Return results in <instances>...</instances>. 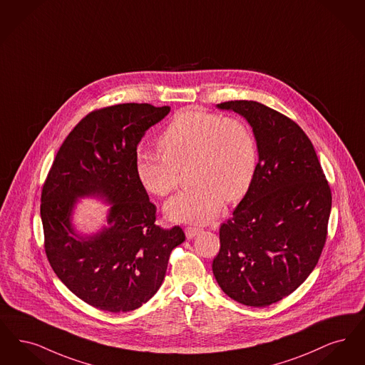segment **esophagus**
<instances>
[{
  "mask_svg": "<svg viewBox=\"0 0 365 365\" xmlns=\"http://www.w3.org/2000/svg\"><path fill=\"white\" fill-rule=\"evenodd\" d=\"M202 229L200 227H196V226H188L187 229H185V235H187V238H193L199 232H200Z\"/></svg>",
  "mask_w": 365,
  "mask_h": 365,
  "instance_id": "34e87169",
  "label": "esophagus"
}]
</instances>
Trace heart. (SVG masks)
<instances>
[{"mask_svg":"<svg viewBox=\"0 0 365 365\" xmlns=\"http://www.w3.org/2000/svg\"><path fill=\"white\" fill-rule=\"evenodd\" d=\"M162 155H140L136 173L153 195L166 196L178 187V170L190 165L193 185L166 205L180 222L206 223L223 200L244 197L254 184L259 153L254 130L240 117L206 110L177 113L158 139Z\"/></svg>","mask_w":365,"mask_h":365,"instance_id":"heart-1","label":"heart"}]
</instances>
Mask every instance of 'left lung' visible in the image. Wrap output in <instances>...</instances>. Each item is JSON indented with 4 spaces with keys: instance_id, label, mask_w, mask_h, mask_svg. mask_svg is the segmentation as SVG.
Masks as SVG:
<instances>
[{
    "instance_id": "8db88e82",
    "label": "left lung",
    "mask_w": 365,
    "mask_h": 365,
    "mask_svg": "<svg viewBox=\"0 0 365 365\" xmlns=\"http://www.w3.org/2000/svg\"><path fill=\"white\" fill-rule=\"evenodd\" d=\"M254 129L259 163L254 184L220 227L214 277L248 307L293 293L317 264L327 238L331 190L317 151L292 118L255 101L218 105Z\"/></svg>"
}]
</instances>
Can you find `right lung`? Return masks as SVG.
Wrapping results in <instances>:
<instances>
[{
	"label": "right lung",
	"mask_w": 365,
	"mask_h": 365,
	"mask_svg": "<svg viewBox=\"0 0 365 365\" xmlns=\"http://www.w3.org/2000/svg\"><path fill=\"white\" fill-rule=\"evenodd\" d=\"M169 106L120 103L90 111L63 140L45 180L41 218L45 252L56 275L83 302L128 312L162 285L172 251L185 235L163 229L136 173L138 144ZM86 194L112 203L108 227L93 238L73 232L70 212Z\"/></svg>",
	"instance_id": "obj_1"
}]
</instances>
